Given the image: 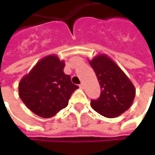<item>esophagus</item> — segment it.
<instances>
[{"label":"esophagus","instance_id":"34e87169","mask_svg":"<svg viewBox=\"0 0 155 155\" xmlns=\"http://www.w3.org/2000/svg\"><path fill=\"white\" fill-rule=\"evenodd\" d=\"M80 87H81V89H83V88H84V84H83V83H81V84H80Z\"/></svg>","mask_w":155,"mask_h":155}]
</instances>
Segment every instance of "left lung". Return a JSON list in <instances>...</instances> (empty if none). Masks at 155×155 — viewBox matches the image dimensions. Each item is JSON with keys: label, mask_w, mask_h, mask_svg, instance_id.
<instances>
[{"label": "left lung", "mask_w": 155, "mask_h": 155, "mask_svg": "<svg viewBox=\"0 0 155 155\" xmlns=\"http://www.w3.org/2000/svg\"><path fill=\"white\" fill-rule=\"evenodd\" d=\"M100 83L101 93L91 106L94 111L107 118H115L130 107L135 97V87L130 79L111 58L100 54L88 60Z\"/></svg>", "instance_id": "8db88e82"}]
</instances>
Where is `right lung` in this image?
Returning a JSON list of instances; mask_svg holds the SVG:
<instances>
[{
  "label": "right lung",
  "instance_id": "1",
  "mask_svg": "<svg viewBox=\"0 0 155 155\" xmlns=\"http://www.w3.org/2000/svg\"><path fill=\"white\" fill-rule=\"evenodd\" d=\"M65 61L56 54L41 59L19 82V95L33 113L42 118L54 116L65 108L78 86L65 74Z\"/></svg>",
  "mask_w": 155,
  "mask_h": 155
}]
</instances>
